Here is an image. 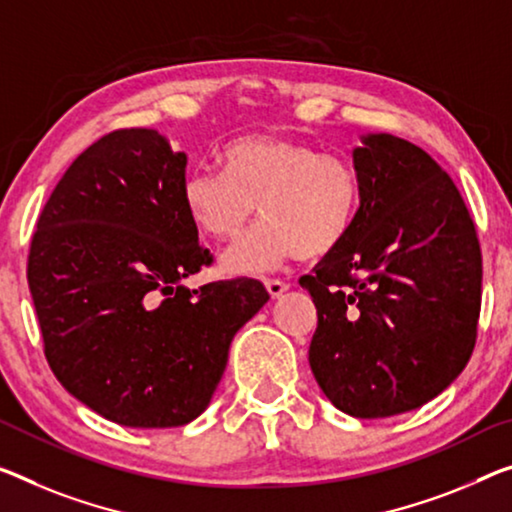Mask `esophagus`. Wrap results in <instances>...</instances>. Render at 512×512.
<instances>
[{
  "label": "esophagus",
  "instance_id": "obj_1",
  "mask_svg": "<svg viewBox=\"0 0 512 512\" xmlns=\"http://www.w3.org/2000/svg\"><path fill=\"white\" fill-rule=\"evenodd\" d=\"M265 288L267 293H270L272 297H279L288 290V283L286 281H279V279H265Z\"/></svg>",
  "mask_w": 512,
  "mask_h": 512
}]
</instances>
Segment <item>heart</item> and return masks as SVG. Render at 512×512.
Segmentation results:
<instances>
[{"label": "heart", "mask_w": 512, "mask_h": 512, "mask_svg": "<svg viewBox=\"0 0 512 512\" xmlns=\"http://www.w3.org/2000/svg\"><path fill=\"white\" fill-rule=\"evenodd\" d=\"M219 167L222 174L194 169L180 185V203L196 233L229 242L245 231L256 206L265 217L226 251V272H263L293 254L318 261L355 231L364 187L348 155L258 132L231 139L219 153Z\"/></svg>", "instance_id": "obj_1"}]
</instances>
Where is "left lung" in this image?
Wrapping results in <instances>:
<instances>
[{"label":"left lung","mask_w":512,"mask_h":512,"mask_svg":"<svg viewBox=\"0 0 512 512\" xmlns=\"http://www.w3.org/2000/svg\"><path fill=\"white\" fill-rule=\"evenodd\" d=\"M361 141L355 231L300 286L318 309L309 364L320 389L345 414L384 419L426 405L467 366L483 258L458 187L423 148Z\"/></svg>","instance_id":"left-lung-1"}]
</instances>
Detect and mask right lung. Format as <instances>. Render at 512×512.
<instances>
[{
    "label": "right lung",
    "mask_w": 512,
    "mask_h": 512,
    "mask_svg": "<svg viewBox=\"0 0 512 512\" xmlns=\"http://www.w3.org/2000/svg\"><path fill=\"white\" fill-rule=\"evenodd\" d=\"M187 155L157 130H114L70 164L38 217L27 281L45 359L68 393L130 428L206 410L261 281L183 279L212 263L180 203Z\"/></svg>",
    "instance_id": "right-lung-1"
}]
</instances>
